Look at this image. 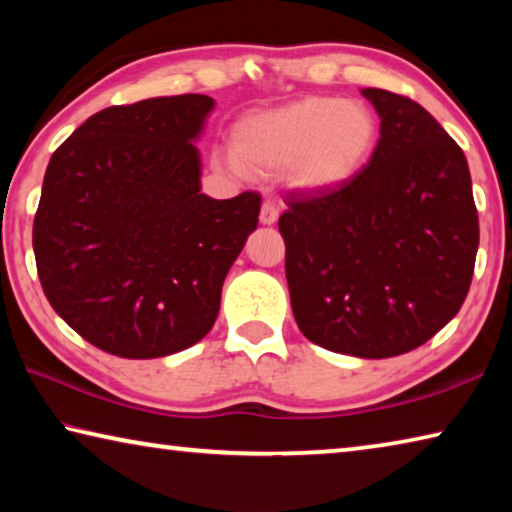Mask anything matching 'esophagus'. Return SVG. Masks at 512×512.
Segmentation results:
<instances>
[{"label":"esophagus","mask_w":512,"mask_h":512,"mask_svg":"<svg viewBox=\"0 0 512 512\" xmlns=\"http://www.w3.org/2000/svg\"><path fill=\"white\" fill-rule=\"evenodd\" d=\"M277 216H280V210H277L275 203L266 201L262 205V212H259V221H262V225H273L277 221Z\"/></svg>","instance_id":"1"}]
</instances>
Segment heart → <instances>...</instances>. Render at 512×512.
Returning <instances> with one entry per match:
<instances>
[{
    "label": "heart",
    "mask_w": 512,
    "mask_h": 512,
    "mask_svg": "<svg viewBox=\"0 0 512 512\" xmlns=\"http://www.w3.org/2000/svg\"><path fill=\"white\" fill-rule=\"evenodd\" d=\"M377 142L379 121L366 103L311 94L239 119L225 169L237 176L284 171L298 192L327 194L359 176Z\"/></svg>",
    "instance_id": "b5f03b06"
}]
</instances>
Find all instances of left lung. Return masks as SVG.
<instances>
[{
  "instance_id": "1",
  "label": "left lung",
  "mask_w": 512,
  "mask_h": 512,
  "mask_svg": "<svg viewBox=\"0 0 512 512\" xmlns=\"http://www.w3.org/2000/svg\"><path fill=\"white\" fill-rule=\"evenodd\" d=\"M379 115L366 167L336 192L289 196L280 216L300 332L388 359L427 343L470 291L479 250L467 160L420 103L363 88Z\"/></svg>"
}]
</instances>
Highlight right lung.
<instances>
[{
	"instance_id": "1",
	"label": "right lung",
	"mask_w": 512,
	"mask_h": 512,
	"mask_svg": "<svg viewBox=\"0 0 512 512\" xmlns=\"http://www.w3.org/2000/svg\"><path fill=\"white\" fill-rule=\"evenodd\" d=\"M214 99L178 94L110 106L51 155L33 221L49 305L85 341L158 359L210 332L262 198L201 194Z\"/></svg>"
}]
</instances>
